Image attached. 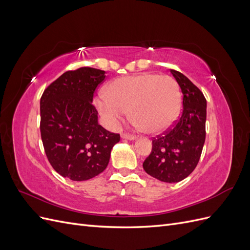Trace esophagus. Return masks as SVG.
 <instances>
[{"label": "esophagus", "mask_w": 250, "mask_h": 250, "mask_svg": "<svg viewBox=\"0 0 250 250\" xmlns=\"http://www.w3.org/2000/svg\"><path fill=\"white\" fill-rule=\"evenodd\" d=\"M121 138L124 139V140H128V141H135V140H137V138H135L134 135H130V134H127V133L121 134Z\"/></svg>", "instance_id": "1"}]
</instances>
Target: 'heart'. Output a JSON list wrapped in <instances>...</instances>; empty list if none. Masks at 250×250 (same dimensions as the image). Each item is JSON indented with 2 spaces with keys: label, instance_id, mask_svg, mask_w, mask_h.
Wrapping results in <instances>:
<instances>
[{
  "label": "heart",
  "instance_id": "heart-1",
  "mask_svg": "<svg viewBox=\"0 0 250 250\" xmlns=\"http://www.w3.org/2000/svg\"><path fill=\"white\" fill-rule=\"evenodd\" d=\"M95 105L111 127H117L126 110L133 125L148 133H162L179 117L181 96L176 81L169 76L142 73L111 81Z\"/></svg>",
  "mask_w": 250,
  "mask_h": 250
}]
</instances>
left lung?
<instances>
[{
    "label": "left lung",
    "mask_w": 250,
    "mask_h": 250,
    "mask_svg": "<svg viewBox=\"0 0 250 250\" xmlns=\"http://www.w3.org/2000/svg\"><path fill=\"white\" fill-rule=\"evenodd\" d=\"M183 93V113L173 129L152 141L143 163L147 174L164 183H178L197 166L206 141L207 100L184 74L170 70Z\"/></svg>",
    "instance_id": "obj_1"
}]
</instances>
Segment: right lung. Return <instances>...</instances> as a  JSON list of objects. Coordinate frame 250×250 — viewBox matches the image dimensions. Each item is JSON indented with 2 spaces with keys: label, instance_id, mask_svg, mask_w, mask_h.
Masks as SVG:
<instances>
[{
  "label": "right lung",
  "instance_id": "1",
  "mask_svg": "<svg viewBox=\"0 0 250 250\" xmlns=\"http://www.w3.org/2000/svg\"><path fill=\"white\" fill-rule=\"evenodd\" d=\"M105 72L80 67L63 73L44 89L41 99V134L54 170L74 181L99 175L109 163L120 134L98 122L93 97Z\"/></svg>",
  "mask_w": 250,
  "mask_h": 250
}]
</instances>
